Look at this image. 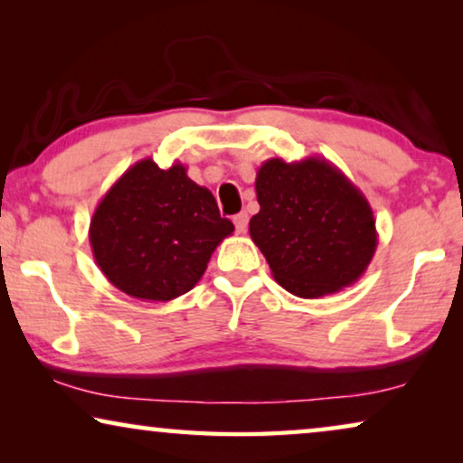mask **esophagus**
<instances>
[{"instance_id": "1", "label": "esophagus", "mask_w": 463, "mask_h": 463, "mask_svg": "<svg viewBox=\"0 0 463 463\" xmlns=\"http://www.w3.org/2000/svg\"><path fill=\"white\" fill-rule=\"evenodd\" d=\"M233 225H236V232L238 233H244L246 232V225H249V214L238 213L236 217H233Z\"/></svg>"}]
</instances>
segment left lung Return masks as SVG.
Segmentation results:
<instances>
[{
  "label": "left lung",
  "mask_w": 463,
  "mask_h": 463,
  "mask_svg": "<svg viewBox=\"0 0 463 463\" xmlns=\"http://www.w3.org/2000/svg\"><path fill=\"white\" fill-rule=\"evenodd\" d=\"M255 189L261 211L249 232L282 288L318 299L364 274L377 249L375 217L337 166L318 156L271 157L257 170Z\"/></svg>",
  "instance_id": "obj_1"
}]
</instances>
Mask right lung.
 <instances>
[{"instance_id": "1", "label": "right lung", "mask_w": 463, "mask_h": 463, "mask_svg": "<svg viewBox=\"0 0 463 463\" xmlns=\"http://www.w3.org/2000/svg\"><path fill=\"white\" fill-rule=\"evenodd\" d=\"M233 223L211 189L183 164L162 170L137 162L99 202L90 238L94 261L113 287L143 301H170L192 290Z\"/></svg>"}]
</instances>
